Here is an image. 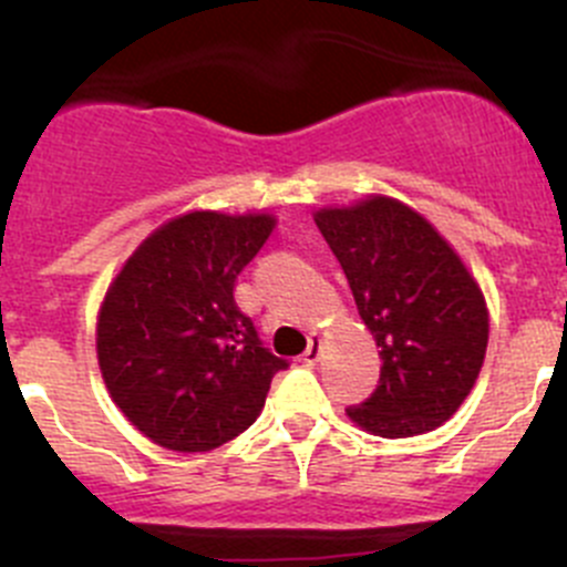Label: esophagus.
Masks as SVG:
<instances>
[{
  "mask_svg": "<svg viewBox=\"0 0 567 567\" xmlns=\"http://www.w3.org/2000/svg\"><path fill=\"white\" fill-rule=\"evenodd\" d=\"M317 359H320V337H311L309 348H306V353H303V361L306 364H315Z\"/></svg>",
  "mask_w": 567,
  "mask_h": 567,
  "instance_id": "1",
  "label": "esophagus"
}]
</instances>
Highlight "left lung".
Instances as JSON below:
<instances>
[{
	"mask_svg": "<svg viewBox=\"0 0 567 567\" xmlns=\"http://www.w3.org/2000/svg\"><path fill=\"white\" fill-rule=\"evenodd\" d=\"M315 223L381 348L379 386L348 406V417L390 440L434 431L482 370L489 333L482 289L449 241L398 199L322 208Z\"/></svg>",
	"mask_w": 567,
	"mask_h": 567,
	"instance_id": "8db88e82",
	"label": "left lung"
}]
</instances>
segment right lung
<instances>
[{"label":"right lung","instance_id":"right-lung-1","mask_svg":"<svg viewBox=\"0 0 567 567\" xmlns=\"http://www.w3.org/2000/svg\"><path fill=\"white\" fill-rule=\"evenodd\" d=\"M275 219L194 212L155 230L107 289L96 355L125 417L169 451H212L256 423L289 361L236 306Z\"/></svg>","mask_w":567,"mask_h":567}]
</instances>
